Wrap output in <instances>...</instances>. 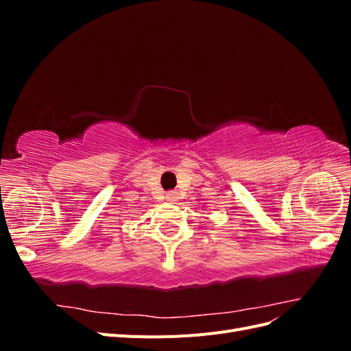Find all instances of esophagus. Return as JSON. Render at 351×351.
Returning a JSON list of instances; mask_svg holds the SVG:
<instances>
[{
  "label": "esophagus",
  "instance_id": "obj_1",
  "mask_svg": "<svg viewBox=\"0 0 351 351\" xmlns=\"http://www.w3.org/2000/svg\"><path fill=\"white\" fill-rule=\"evenodd\" d=\"M168 199L173 200V199H174V195H168Z\"/></svg>",
  "mask_w": 351,
  "mask_h": 351
}]
</instances>
